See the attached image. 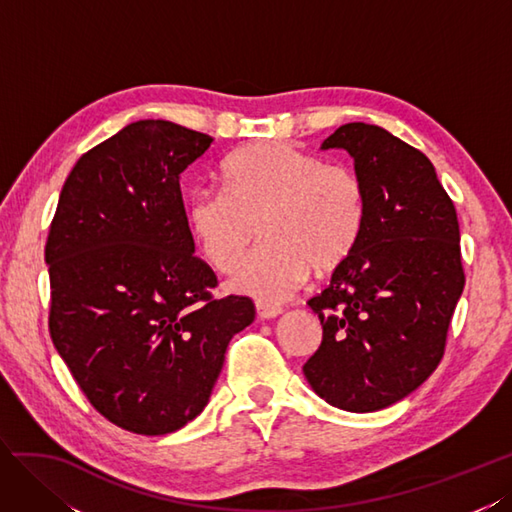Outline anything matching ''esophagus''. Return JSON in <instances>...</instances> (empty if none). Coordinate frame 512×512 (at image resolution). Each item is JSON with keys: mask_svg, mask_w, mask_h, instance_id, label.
Returning <instances> with one entry per match:
<instances>
[{"mask_svg": "<svg viewBox=\"0 0 512 512\" xmlns=\"http://www.w3.org/2000/svg\"><path fill=\"white\" fill-rule=\"evenodd\" d=\"M257 317L259 319H274L279 317L283 311L279 309V306H272V304H266V302H257Z\"/></svg>", "mask_w": 512, "mask_h": 512, "instance_id": "1", "label": "esophagus"}]
</instances>
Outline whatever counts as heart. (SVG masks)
Instances as JSON below:
<instances>
[{
    "label": "heart",
    "instance_id": "obj_1",
    "mask_svg": "<svg viewBox=\"0 0 512 512\" xmlns=\"http://www.w3.org/2000/svg\"><path fill=\"white\" fill-rule=\"evenodd\" d=\"M221 180L225 193H193L186 221L203 257L221 272L240 266L261 227L266 244L229 283L238 294L283 302L311 270L332 274L354 255L367 203L349 167L326 165L283 141H255L225 160Z\"/></svg>",
    "mask_w": 512,
    "mask_h": 512
}]
</instances>
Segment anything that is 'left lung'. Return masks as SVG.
<instances>
[{
	"instance_id": "left-lung-1",
	"label": "left lung",
	"mask_w": 512,
	"mask_h": 512,
	"mask_svg": "<svg viewBox=\"0 0 512 512\" xmlns=\"http://www.w3.org/2000/svg\"><path fill=\"white\" fill-rule=\"evenodd\" d=\"M321 150H345L364 188L354 255L309 300L324 337L302 367L315 394L367 414L414 392L444 356L465 285L455 206L431 160L386 128L339 126Z\"/></svg>"
}]
</instances>
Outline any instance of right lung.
I'll list each match as a JSON object with an SVG mask.
<instances>
[{"mask_svg": "<svg viewBox=\"0 0 512 512\" xmlns=\"http://www.w3.org/2000/svg\"><path fill=\"white\" fill-rule=\"evenodd\" d=\"M212 137L139 120L83 154L64 182L45 261L57 354L96 410L126 431L165 435L208 405L248 298L212 300L180 178Z\"/></svg>", "mask_w": 512, "mask_h": 512, "instance_id": "obj_1", "label": "right lung"}]
</instances>
